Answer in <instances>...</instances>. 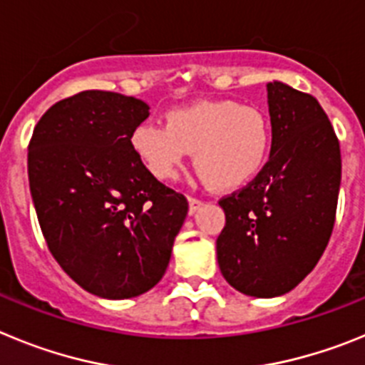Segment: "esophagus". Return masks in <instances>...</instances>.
<instances>
[{"mask_svg":"<svg viewBox=\"0 0 365 365\" xmlns=\"http://www.w3.org/2000/svg\"><path fill=\"white\" fill-rule=\"evenodd\" d=\"M202 201L201 199H195V197H188V214L193 215L197 210H201Z\"/></svg>","mask_w":365,"mask_h":365,"instance_id":"34e87169","label":"esophagus"}]
</instances>
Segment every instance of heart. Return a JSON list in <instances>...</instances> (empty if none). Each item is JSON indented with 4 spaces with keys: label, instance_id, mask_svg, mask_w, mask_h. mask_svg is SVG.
<instances>
[{
    "label": "heart",
    "instance_id": "b5f03b06",
    "mask_svg": "<svg viewBox=\"0 0 365 365\" xmlns=\"http://www.w3.org/2000/svg\"><path fill=\"white\" fill-rule=\"evenodd\" d=\"M130 144L157 180L173 179L186 153H193L202 179L219 190H235L265 168L272 120L259 106L230 98L197 100L168 111L164 125L138 124Z\"/></svg>",
    "mask_w": 365,
    "mask_h": 365
}]
</instances>
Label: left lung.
Returning a JSON list of instances; mask_svg holds the SVG:
<instances>
[{"instance_id": "obj_1", "label": "left lung", "mask_w": 365, "mask_h": 365, "mask_svg": "<svg viewBox=\"0 0 365 365\" xmlns=\"http://www.w3.org/2000/svg\"><path fill=\"white\" fill-rule=\"evenodd\" d=\"M270 159L241 192L219 201L221 274L254 298L287 294L316 267L329 243L341 180L340 144L314 96L267 83Z\"/></svg>"}]
</instances>
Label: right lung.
<instances>
[{"mask_svg": "<svg viewBox=\"0 0 365 365\" xmlns=\"http://www.w3.org/2000/svg\"><path fill=\"white\" fill-rule=\"evenodd\" d=\"M150 106L82 91L47 109L29 144V186L51 254L108 299L153 289L168 269L188 201L148 173L130 144Z\"/></svg>", "mask_w": 365, "mask_h": 365, "instance_id": "obj_1", "label": "right lung"}]
</instances>
